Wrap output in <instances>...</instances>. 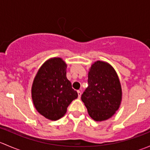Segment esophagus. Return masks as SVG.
Here are the masks:
<instances>
[{"label": "esophagus", "instance_id": "34e87169", "mask_svg": "<svg viewBox=\"0 0 150 150\" xmlns=\"http://www.w3.org/2000/svg\"><path fill=\"white\" fill-rule=\"evenodd\" d=\"M78 98H81V91H78Z\"/></svg>", "mask_w": 150, "mask_h": 150}]
</instances>
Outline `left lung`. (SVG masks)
<instances>
[{
    "label": "left lung",
    "mask_w": 150,
    "mask_h": 150,
    "mask_svg": "<svg viewBox=\"0 0 150 150\" xmlns=\"http://www.w3.org/2000/svg\"><path fill=\"white\" fill-rule=\"evenodd\" d=\"M88 83L81 100L89 116L95 121L112 117L122 101L121 85L112 66L106 62H95L89 69Z\"/></svg>",
    "instance_id": "1"
}]
</instances>
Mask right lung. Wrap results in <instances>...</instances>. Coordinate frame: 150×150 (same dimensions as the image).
<instances>
[{
    "instance_id": "obj_1",
    "label": "right lung",
    "mask_w": 150,
    "mask_h": 150,
    "mask_svg": "<svg viewBox=\"0 0 150 150\" xmlns=\"http://www.w3.org/2000/svg\"><path fill=\"white\" fill-rule=\"evenodd\" d=\"M67 64L59 57L45 62L38 71L32 85L33 104L40 115L57 120L67 112L68 106L78 98L66 76Z\"/></svg>"
}]
</instances>
